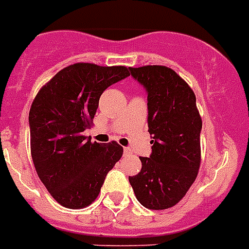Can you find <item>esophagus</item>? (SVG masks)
Masks as SVG:
<instances>
[{
    "mask_svg": "<svg viewBox=\"0 0 249 249\" xmlns=\"http://www.w3.org/2000/svg\"><path fill=\"white\" fill-rule=\"evenodd\" d=\"M131 153H133V151H131L130 148H128V147H125V148H124V155H125V156H130Z\"/></svg>",
    "mask_w": 249,
    "mask_h": 249,
    "instance_id": "34e87169",
    "label": "esophagus"
}]
</instances>
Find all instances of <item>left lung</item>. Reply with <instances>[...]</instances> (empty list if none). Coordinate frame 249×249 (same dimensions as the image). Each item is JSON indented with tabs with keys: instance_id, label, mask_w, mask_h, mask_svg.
Listing matches in <instances>:
<instances>
[{
	"instance_id": "1",
	"label": "left lung",
	"mask_w": 249,
	"mask_h": 249,
	"mask_svg": "<svg viewBox=\"0 0 249 249\" xmlns=\"http://www.w3.org/2000/svg\"><path fill=\"white\" fill-rule=\"evenodd\" d=\"M129 70L148 92V131L153 138L152 155L139 157L142 170L129 181L144 207L170 209L187 195L201 166L202 119L196 94L167 66Z\"/></svg>"
}]
</instances>
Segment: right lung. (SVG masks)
Listing matches in <instances>:
<instances>
[{"instance_id": "right-lung-1", "label": "right lung", "mask_w": 249, "mask_h": 249, "mask_svg": "<svg viewBox=\"0 0 249 249\" xmlns=\"http://www.w3.org/2000/svg\"><path fill=\"white\" fill-rule=\"evenodd\" d=\"M128 75L126 66L76 62L60 70L34 98L29 112L34 167L66 209H84L96 201L107 173L123 156L115 141L90 142L83 131L93 125L104 90Z\"/></svg>"}]
</instances>
